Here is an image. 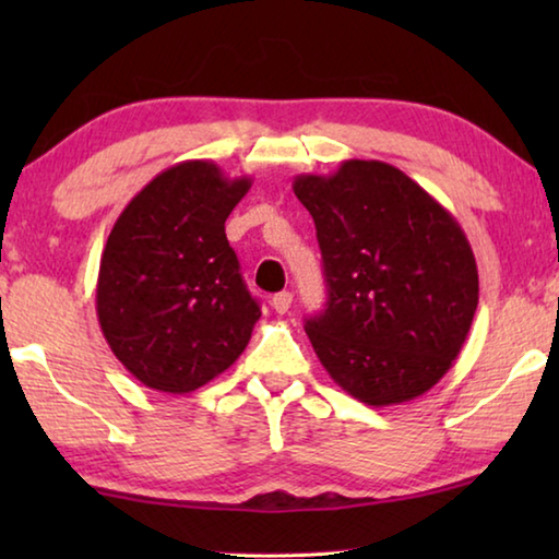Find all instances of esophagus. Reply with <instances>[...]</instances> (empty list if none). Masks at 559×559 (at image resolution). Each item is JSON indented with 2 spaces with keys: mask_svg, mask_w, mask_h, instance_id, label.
<instances>
[{
  "mask_svg": "<svg viewBox=\"0 0 559 559\" xmlns=\"http://www.w3.org/2000/svg\"><path fill=\"white\" fill-rule=\"evenodd\" d=\"M290 302H293V296L288 290H281V293H276V296L271 298V306H273V310H276V313H288V308H290Z\"/></svg>",
  "mask_w": 559,
  "mask_h": 559,
  "instance_id": "1",
  "label": "esophagus"
}]
</instances>
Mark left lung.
<instances>
[{"label":"left lung","mask_w":559,"mask_h":559,"mask_svg":"<svg viewBox=\"0 0 559 559\" xmlns=\"http://www.w3.org/2000/svg\"><path fill=\"white\" fill-rule=\"evenodd\" d=\"M316 222L325 310L306 333L328 374L370 406L429 392L459 357L478 306V269L459 222L380 159L298 175Z\"/></svg>","instance_id":"left-lung-1"}]
</instances>
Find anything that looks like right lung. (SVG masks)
Segmentation results:
<instances>
[{
    "instance_id": "obj_1",
    "label": "right lung",
    "mask_w": 559,
    "mask_h": 559,
    "mask_svg": "<svg viewBox=\"0 0 559 559\" xmlns=\"http://www.w3.org/2000/svg\"><path fill=\"white\" fill-rule=\"evenodd\" d=\"M249 189V177L187 159L140 189L112 226L98 323L112 355L150 390H200L249 345L261 308L224 231Z\"/></svg>"
}]
</instances>
